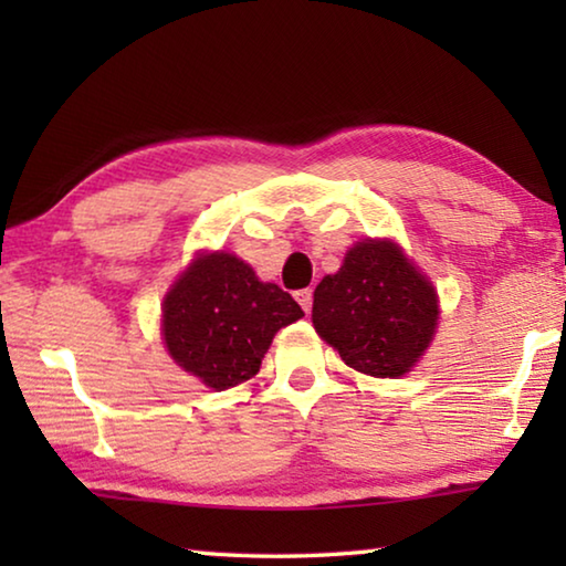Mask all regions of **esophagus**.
Segmentation results:
<instances>
[{
    "label": "esophagus",
    "instance_id": "obj_1",
    "mask_svg": "<svg viewBox=\"0 0 566 566\" xmlns=\"http://www.w3.org/2000/svg\"><path fill=\"white\" fill-rule=\"evenodd\" d=\"M294 296H296V302H300L302 310L310 314V310H312V290H300Z\"/></svg>",
    "mask_w": 566,
    "mask_h": 566
}]
</instances>
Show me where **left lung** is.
Segmentation results:
<instances>
[{"label":"left lung","mask_w":566,"mask_h":566,"mask_svg":"<svg viewBox=\"0 0 566 566\" xmlns=\"http://www.w3.org/2000/svg\"><path fill=\"white\" fill-rule=\"evenodd\" d=\"M439 319L437 292L391 242L352 247L314 290L312 322L344 364L371 377L409 371Z\"/></svg>","instance_id":"8db88e82"}]
</instances>
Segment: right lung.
<instances>
[{
	"mask_svg": "<svg viewBox=\"0 0 566 566\" xmlns=\"http://www.w3.org/2000/svg\"><path fill=\"white\" fill-rule=\"evenodd\" d=\"M304 317L276 284L232 254H207L165 300V342L179 367L217 391L254 377L276 329Z\"/></svg>",
	"mask_w": 566,
	"mask_h": 566,
	"instance_id": "right-lung-1",
	"label": "right lung"
}]
</instances>
